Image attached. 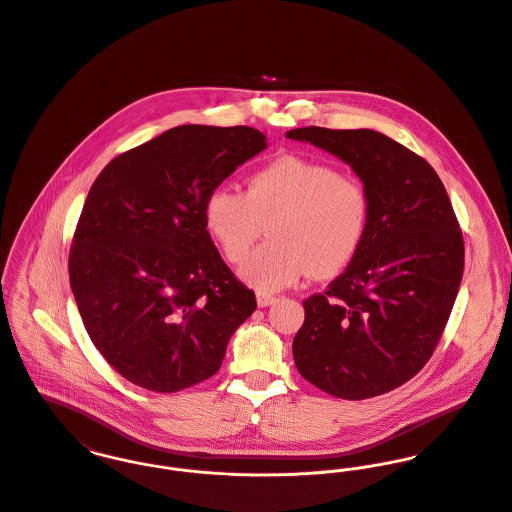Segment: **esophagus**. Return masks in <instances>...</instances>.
I'll return each mask as SVG.
<instances>
[{"label":"esophagus","mask_w":512,"mask_h":512,"mask_svg":"<svg viewBox=\"0 0 512 512\" xmlns=\"http://www.w3.org/2000/svg\"><path fill=\"white\" fill-rule=\"evenodd\" d=\"M277 302V296H273V294H269V292H257V304L261 306V308H267V306H271V304H275Z\"/></svg>","instance_id":"obj_1"}]
</instances>
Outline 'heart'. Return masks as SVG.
<instances>
[{
  "mask_svg": "<svg viewBox=\"0 0 512 512\" xmlns=\"http://www.w3.org/2000/svg\"><path fill=\"white\" fill-rule=\"evenodd\" d=\"M373 218L367 184L338 167L284 153L247 178L245 192L214 188L204 220L229 263H241L271 224L273 243L257 249L241 277L259 292H277L304 275L330 279L359 253Z\"/></svg>",
  "mask_w": 512,
  "mask_h": 512,
  "instance_id": "heart-1",
  "label": "heart"
}]
</instances>
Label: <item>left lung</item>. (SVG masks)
<instances>
[{
  "label": "left lung",
  "mask_w": 512,
  "mask_h": 512,
  "mask_svg": "<svg viewBox=\"0 0 512 512\" xmlns=\"http://www.w3.org/2000/svg\"><path fill=\"white\" fill-rule=\"evenodd\" d=\"M288 139L340 157L373 196L369 233L338 279L308 296L298 373L345 400L385 395L432 357L463 275V235L436 171L373 129L298 127Z\"/></svg>",
  "instance_id": "1"
}]
</instances>
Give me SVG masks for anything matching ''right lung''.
I'll use <instances>...</instances> for the list:
<instances>
[{
    "label": "right lung",
    "instance_id": "add662e5",
    "mask_svg": "<svg viewBox=\"0 0 512 512\" xmlns=\"http://www.w3.org/2000/svg\"><path fill=\"white\" fill-rule=\"evenodd\" d=\"M267 147L247 125H178L117 155L94 180L68 273L84 328L137 387L176 393L222 367L255 292L224 263L208 194Z\"/></svg>",
    "mask_w": 512,
    "mask_h": 512
}]
</instances>
